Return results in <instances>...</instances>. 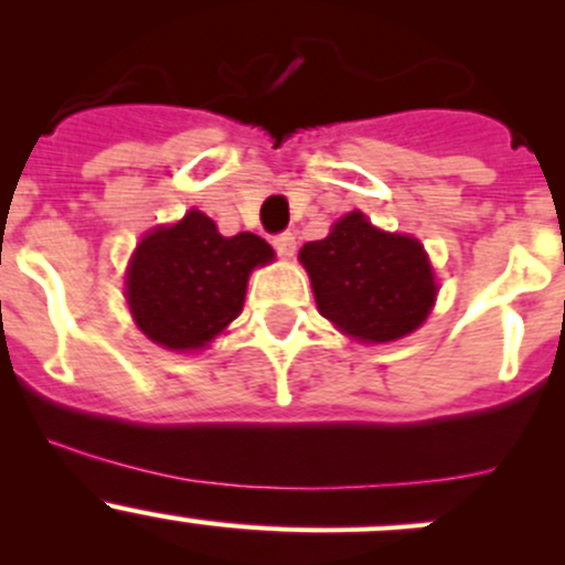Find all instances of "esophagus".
I'll use <instances>...</instances> for the list:
<instances>
[{
    "label": "esophagus",
    "mask_w": 565,
    "mask_h": 565,
    "mask_svg": "<svg viewBox=\"0 0 565 565\" xmlns=\"http://www.w3.org/2000/svg\"><path fill=\"white\" fill-rule=\"evenodd\" d=\"M273 248H276L281 256H292L295 254V235H292V232H281V235L273 237Z\"/></svg>",
    "instance_id": "esophagus-1"
}]
</instances>
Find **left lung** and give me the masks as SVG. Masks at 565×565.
Instances as JSON below:
<instances>
[{"label": "left lung", "mask_w": 565, "mask_h": 565, "mask_svg": "<svg viewBox=\"0 0 565 565\" xmlns=\"http://www.w3.org/2000/svg\"><path fill=\"white\" fill-rule=\"evenodd\" d=\"M319 315L361 341H396L413 333L435 303L437 284L424 246L388 235L363 213H350L324 241L300 248Z\"/></svg>", "instance_id": "1"}]
</instances>
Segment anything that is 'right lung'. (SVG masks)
<instances>
[{
    "label": "right lung",
    "instance_id": "1",
    "mask_svg": "<svg viewBox=\"0 0 565 565\" xmlns=\"http://www.w3.org/2000/svg\"><path fill=\"white\" fill-rule=\"evenodd\" d=\"M270 259L262 237H224L207 215L191 210L136 248L125 278L130 315L156 344L199 350L241 315L250 270Z\"/></svg>",
    "mask_w": 565,
    "mask_h": 565
}]
</instances>
